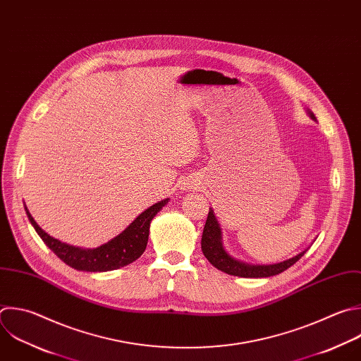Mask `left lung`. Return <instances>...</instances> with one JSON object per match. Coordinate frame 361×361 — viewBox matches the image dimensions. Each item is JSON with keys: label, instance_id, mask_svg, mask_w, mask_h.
Instances as JSON below:
<instances>
[{"label": "left lung", "instance_id": "8db88e82", "mask_svg": "<svg viewBox=\"0 0 361 361\" xmlns=\"http://www.w3.org/2000/svg\"><path fill=\"white\" fill-rule=\"evenodd\" d=\"M307 113L316 122V117H314L313 111L307 110ZM201 250H202L204 257L209 261V264L212 267H215L216 269H219L228 275H233V276H239V278H269V276L279 275L281 272L286 271L293 264H296L307 251V250H305L300 254H298L296 257H292L283 262L269 264V265H254V264L239 261V259L231 257L225 251V248L222 245L221 226L218 224V219L215 218L212 208H209V212H208V216H207V221L204 225L202 238H201Z\"/></svg>", "mask_w": 361, "mask_h": 361}]
</instances>
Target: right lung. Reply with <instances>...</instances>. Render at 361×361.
<instances>
[{
    "label": "right lung",
    "instance_id": "obj_1",
    "mask_svg": "<svg viewBox=\"0 0 361 361\" xmlns=\"http://www.w3.org/2000/svg\"><path fill=\"white\" fill-rule=\"evenodd\" d=\"M170 198L161 200L143 211L125 231L110 239L109 243L97 248H79L48 235L32 218L25 205V212L37 233L41 236L45 245L66 265L83 272H107L123 268L142 257L147 247L150 222Z\"/></svg>",
    "mask_w": 361,
    "mask_h": 361
}]
</instances>
